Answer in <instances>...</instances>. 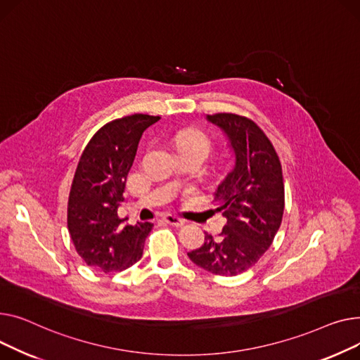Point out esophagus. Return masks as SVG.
<instances>
[{
	"label": "esophagus",
	"instance_id": "esophagus-1",
	"mask_svg": "<svg viewBox=\"0 0 360 360\" xmlns=\"http://www.w3.org/2000/svg\"><path fill=\"white\" fill-rule=\"evenodd\" d=\"M167 224H170V225H174V226H181V225H184V221L181 219V218H179V217H174V215H164V218H162Z\"/></svg>",
	"mask_w": 360,
	"mask_h": 360
}]
</instances>
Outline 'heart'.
Wrapping results in <instances>:
<instances>
[{"instance_id":"heart-1","label":"heart","mask_w":360,"mask_h":360,"mask_svg":"<svg viewBox=\"0 0 360 360\" xmlns=\"http://www.w3.org/2000/svg\"><path fill=\"white\" fill-rule=\"evenodd\" d=\"M179 151H190V153H198L203 158H206L212 150V141L210 138L199 131V129H187L177 135L176 139Z\"/></svg>"}]
</instances>
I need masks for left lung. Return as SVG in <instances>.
<instances>
[{
  "mask_svg": "<svg viewBox=\"0 0 360 360\" xmlns=\"http://www.w3.org/2000/svg\"><path fill=\"white\" fill-rule=\"evenodd\" d=\"M225 132L236 165L215 192L218 212L226 219L221 237L205 234L202 247L187 252L196 266L219 276L255 266L271 245L282 224L285 187L279 157L266 134L248 117L207 115Z\"/></svg>",
  "mask_w": 360,
  "mask_h": 360,
  "instance_id": "1",
  "label": "left lung"
}]
</instances>
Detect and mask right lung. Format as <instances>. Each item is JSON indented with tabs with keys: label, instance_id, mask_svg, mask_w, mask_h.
<instances>
[{
	"label": "right lung",
	"instance_id": "obj_1",
	"mask_svg": "<svg viewBox=\"0 0 360 360\" xmlns=\"http://www.w3.org/2000/svg\"><path fill=\"white\" fill-rule=\"evenodd\" d=\"M160 116L131 115L100 128L84 148L68 199V231L79 257L104 273L134 266L143 252L151 222L123 224L117 207L139 139Z\"/></svg>",
	"mask_w": 360,
	"mask_h": 360
}]
</instances>
